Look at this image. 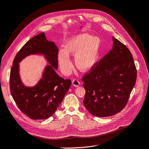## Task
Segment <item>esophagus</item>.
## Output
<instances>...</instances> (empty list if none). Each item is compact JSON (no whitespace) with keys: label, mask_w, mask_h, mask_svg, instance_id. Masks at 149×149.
Segmentation results:
<instances>
[{"label":"esophagus","mask_w":149,"mask_h":149,"mask_svg":"<svg viewBox=\"0 0 149 149\" xmlns=\"http://www.w3.org/2000/svg\"><path fill=\"white\" fill-rule=\"evenodd\" d=\"M72 84L73 86L77 87L80 85V81L77 79H74L72 81Z\"/></svg>","instance_id":"1"}]
</instances>
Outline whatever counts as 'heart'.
I'll use <instances>...</instances> for the list:
<instances>
[{"label":"heart","instance_id":"b5f03b06","mask_svg":"<svg viewBox=\"0 0 149 149\" xmlns=\"http://www.w3.org/2000/svg\"><path fill=\"white\" fill-rule=\"evenodd\" d=\"M100 40L88 34H81L72 37L58 53L60 68L64 74L72 69L69 56L74 55L75 67L81 72H87L94 67L99 56Z\"/></svg>","mask_w":149,"mask_h":149}]
</instances>
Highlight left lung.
<instances>
[{"label":"left lung","mask_w":149,"mask_h":149,"mask_svg":"<svg viewBox=\"0 0 149 149\" xmlns=\"http://www.w3.org/2000/svg\"><path fill=\"white\" fill-rule=\"evenodd\" d=\"M113 47L82 77L84 104L94 116H112L125 107L136 84L137 70L131 53L113 37Z\"/></svg>","instance_id":"1"}]
</instances>
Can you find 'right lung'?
<instances>
[{
	"label": "right lung",
	"instance_id": "right-lung-1",
	"mask_svg": "<svg viewBox=\"0 0 149 149\" xmlns=\"http://www.w3.org/2000/svg\"><path fill=\"white\" fill-rule=\"evenodd\" d=\"M42 53L50 65L44 71L42 78L33 87H25L19 75L18 63L32 54ZM58 48L53 42L46 39L45 33L32 37L16 54L10 75V88L15 103L20 111L32 120L47 119L51 117L69 90L72 81L64 79L56 73Z\"/></svg>",
	"mask_w": 149,
	"mask_h": 149
}]
</instances>
